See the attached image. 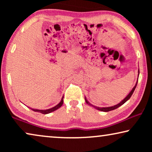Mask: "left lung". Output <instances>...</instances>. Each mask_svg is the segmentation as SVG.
<instances>
[{
    "mask_svg": "<svg viewBox=\"0 0 152 152\" xmlns=\"http://www.w3.org/2000/svg\"><path fill=\"white\" fill-rule=\"evenodd\" d=\"M139 73H140V72H139V70H138V76H139ZM137 83H138V81H137L136 84V85H135V86H134V88H132V90L130 91V93H129V94L127 95V96H126V97H125V98H124V99H122V100L121 102H120V103H118V104L114 105V106H112V107H95V106L93 105V104H91L90 102H88V100H87L86 97H85V100H86V102L87 104H88V105L91 106V107H94L95 109H97V110H99V111H104V112H108V111H112V110H114V109H118V107H120V106H122V104H124L125 103L126 101L129 100V99H130V97H132V94H133V93H134V90H135V88H136V86H137Z\"/></svg>",
    "mask_w": 152,
    "mask_h": 152,
    "instance_id": "left-lung-1",
    "label": "left lung"
}]
</instances>
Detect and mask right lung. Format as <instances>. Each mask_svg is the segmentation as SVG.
Returning <instances> with one entry per match:
<instances>
[{"label": "right lung", "mask_w": 152, "mask_h": 152, "mask_svg": "<svg viewBox=\"0 0 152 152\" xmlns=\"http://www.w3.org/2000/svg\"><path fill=\"white\" fill-rule=\"evenodd\" d=\"M63 98L64 97H62L61 99V102L58 104L57 105H56L55 107H54L53 108H51V109H45V110H39V109H32V108H30V109H32V111H34L35 112H39V113H43V114H48V113H51V112L53 111H56V110L59 109V108H60L62 106V104H63Z\"/></svg>", "instance_id": "add662e5"}]
</instances>
